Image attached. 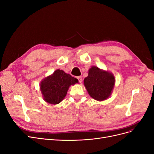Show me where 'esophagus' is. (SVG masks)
<instances>
[{"mask_svg": "<svg viewBox=\"0 0 154 154\" xmlns=\"http://www.w3.org/2000/svg\"><path fill=\"white\" fill-rule=\"evenodd\" d=\"M77 78H78L79 82H80V83L82 82V76H78Z\"/></svg>", "mask_w": 154, "mask_h": 154, "instance_id": "esophagus-1", "label": "esophagus"}]
</instances>
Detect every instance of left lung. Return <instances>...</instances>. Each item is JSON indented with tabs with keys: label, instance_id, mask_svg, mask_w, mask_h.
<instances>
[{
	"label": "left lung",
	"instance_id": "left-lung-1",
	"mask_svg": "<svg viewBox=\"0 0 154 154\" xmlns=\"http://www.w3.org/2000/svg\"><path fill=\"white\" fill-rule=\"evenodd\" d=\"M115 82V77L111 72L92 66L88 70V76L84 79L83 83L90 96L101 101L110 96Z\"/></svg>",
	"mask_w": 154,
	"mask_h": 154
}]
</instances>
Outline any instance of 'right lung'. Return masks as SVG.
<instances>
[{"instance_id": "obj_1", "label": "right lung", "mask_w": 154, "mask_h": 154, "mask_svg": "<svg viewBox=\"0 0 154 154\" xmlns=\"http://www.w3.org/2000/svg\"><path fill=\"white\" fill-rule=\"evenodd\" d=\"M78 83V79L62 70L57 69L40 83V88L44 100L48 103L57 105L66 97L71 85Z\"/></svg>"}]
</instances>
